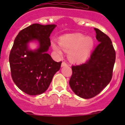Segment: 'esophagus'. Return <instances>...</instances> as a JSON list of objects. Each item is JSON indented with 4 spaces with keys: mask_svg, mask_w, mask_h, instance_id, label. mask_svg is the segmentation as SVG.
I'll return each instance as SVG.
<instances>
[{
    "mask_svg": "<svg viewBox=\"0 0 125 125\" xmlns=\"http://www.w3.org/2000/svg\"><path fill=\"white\" fill-rule=\"evenodd\" d=\"M68 65V64L66 62H63L62 63V67H63V66H67Z\"/></svg>",
    "mask_w": 125,
    "mask_h": 125,
    "instance_id": "esophagus-1",
    "label": "esophagus"
}]
</instances>
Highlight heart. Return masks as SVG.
I'll list each match as a JSON object with an SVG mask.
<instances>
[{
	"mask_svg": "<svg viewBox=\"0 0 125 125\" xmlns=\"http://www.w3.org/2000/svg\"><path fill=\"white\" fill-rule=\"evenodd\" d=\"M60 44L52 43L53 49L61 54L62 47L65 51L69 52V58L74 62H81L90 56L94 46V41L90 36L84 37L81 33L69 35L60 39Z\"/></svg>",
	"mask_w": 125,
	"mask_h": 125,
	"instance_id": "1",
	"label": "heart"
}]
</instances>
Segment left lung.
<instances>
[{
    "label": "left lung",
    "instance_id": "1",
    "mask_svg": "<svg viewBox=\"0 0 125 125\" xmlns=\"http://www.w3.org/2000/svg\"><path fill=\"white\" fill-rule=\"evenodd\" d=\"M99 43L84 63L72 66L69 84L78 96L89 99L98 94L109 83L112 77L116 52L108 36L94 29Z\"/></svg>",
    "mask_w": 125,
    "mask_h": 125
}]
</instances>
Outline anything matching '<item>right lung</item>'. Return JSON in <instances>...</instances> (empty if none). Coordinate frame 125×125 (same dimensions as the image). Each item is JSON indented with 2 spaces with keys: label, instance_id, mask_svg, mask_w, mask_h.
<instances>
[{
  "label": "right lung",
  "instance_id": "add662e5",
  "mask_svg": "<svg viewBox=\"0 0 125 125\" xmlns=\"http://www.w3.org/2000/svg\"><path fill=\"white\" fill-rule=\"evenodd\" d=\"M56 25L35 23L22 29L16 37L9 54L11 76L16 85L29 95L43 94L48 89L62 62H56L47 53L50 35ZM38 41L35 51L28 49L30 41Z\"/></svg>",
  "mask_w": 125,
  "mask_h": 125
}]
</instances>
